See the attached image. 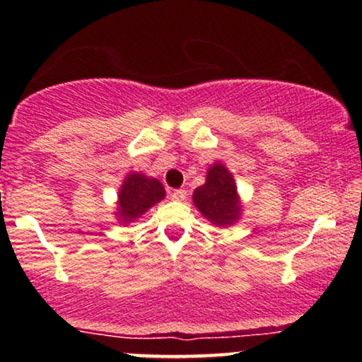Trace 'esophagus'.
I'll list each match as a JSON object with an SVG mask.
<instances>
[{
  "instance_id": "1",
  "label": "esophagus",
  "mask_w": 362,
  "mask_h": 362,
  "mask_svg": "<svg viewBox=\"0 0 362 362\" xmlns=\"http://www.w3.org/2000/svg\"><path fill=\"white\" fill-rule=\"evenodd\" d=\"M185 197H187V192L184 189H177L172 192V201L182 202V201H185Z\"/></svg>"
}]
</instances>
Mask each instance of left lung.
<instances>
[{"label": "left lung", "mask_w": 362, "mask_h": 362, "mask_svg": "<svg viewBox=\"0 0 362 362\" xmlns=\"http://www.w3.org/2000/svg\"><path fill=\"white\" fill-rule=\"evenodd\" d=\"M194 204L204 218L218 226L235 223L240 218V199L231 173L221 163L209 168L206 184L194 190Z\"/></svg>", "instance_id": "left-lung-1"}]
</instances>
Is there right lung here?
<instances>
[{
    "label": "right lung",
    "mask_w": 362,
    "mask_h": 362,
    "mask_svg": "<svg viewBox=\"0 0 362 362\" xmlns=\"http://www.w3.org/2000/svg\"><path fill=\"white\" fill-rule=\"evenodd\" d=\"M165 197V189L156 178L129 173L119 190V221L131 223Z\"/></svg>",
    "instance_id": "1"
}]
</instances>
